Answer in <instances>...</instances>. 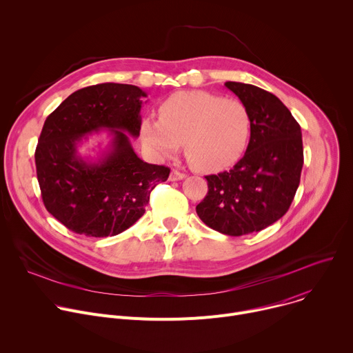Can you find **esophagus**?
Wrapping results in <instances>:
<instances>
[{
    "label": "esophagus",
    "instance_id": "esophagus-1",
    "mask_svg": "<svg viewBox=\"0 0 353 353\" xmlns=\"http://www.w3.org/2000/svg\"><path fill=\"white\" fill-rule=\"evenodd\" d=\"M185 177V173H181L179 170H172L170 173V180L172 181H177V180H183Z\"/></svg>",
    "mask_w": 353,
    "mask_h": 353
}]
</instances>
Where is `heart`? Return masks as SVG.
Returning <instances> with one entry per match:
<instances>
[{
    "mask_svg": "<svg viewBox=\"0 0 353 353\" xmlns=\"http://www.w3.org/2000/svg\"><path fill=\"white\" fill-rule=\"evenodd\" d=\"M159 117H146L141 134L158 158H169L184 143L185 158L199 172H219L234 165L251 137V116L237 99L192 90L166 99Z\"/></svg>",
    "mask_w": 353,
    "mask_h": 353,
    "instance_id": "1",
    "label": "heart"
}]
</instances>
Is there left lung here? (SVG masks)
Instances as JSON below:
<instances>
[{"mask_svg": "<svg viewBox=\"0 0 353 353\" xmlns=\"http://www.w3.org/2000/svg\"><path fill=\"white\" fill-rule=\"evenodd\" d=\"M250 112L251 137L244 157L230 169L205 176L208 192L196 214L228 236L260 232L289 210L303 168L301 130L281 100L250 83L226 82Z\"/></svg>", "mask_w": 353, "mask_h": 353, "instance_id": "left-lung-1", "label": "left lung"}]
</instances>
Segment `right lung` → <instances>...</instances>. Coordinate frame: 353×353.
<instances>
[{"label": "right lung", "instance_id": "right-lung-1", "mask_svg": "<svg viewBox=\"0 0 353 353\" xmlns=\"http://www.w3.org/2000/svg\"><path fill=\"white\" fill-rule=\"evenodd\" d=\"M146 93L134 85L99 83L70 94L43 125L36 173L46 210L74 233L116 236L143 214L149 195L166 181L170 169L141 161L130 142L141 130ZM106 128L114 139L97 163L76 152L86 133Z\"/></svg>", "mask_w": 353, "mask_h": 353}]
</instances>
